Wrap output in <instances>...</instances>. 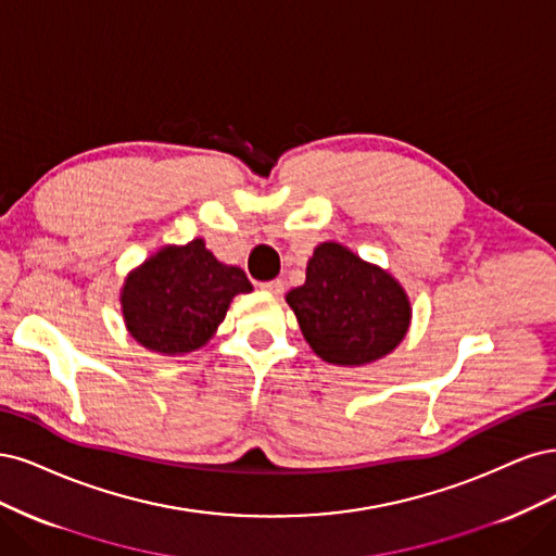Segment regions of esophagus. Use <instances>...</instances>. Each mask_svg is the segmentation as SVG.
<instances>
[{
    "label": "esophagus",
    "instance_id": "34e87169",
    "mask_svg": "<svg viewBox=\"0 0 556 556\" xmlns=\"http://www.w3.org/2000/svg\"><path fill=\"white\" fill-rule=\"evenodd\" d=\"M261 291L270 293V295H281L283 293V281L281 279H273V281H263Z\"/></svg>",
    "mask_w": 556,
    "mask_h": 556
}]
</instances>
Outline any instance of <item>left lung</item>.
I'll return each mask as SVG.
<instances>
[{"instance_id":"1","label":"left lung","mask_w":556,"mask_h":556,"mask_svg":"<svg viewBox=\"0 0 556 556\" xmlns=\"http://www.w3.org/2000/svg\"><path fill=\"white\" fill-rule=\"evenodd\" d=\"M302 337L330 365L363 367L400 346L410 326L404 286L339 242H320L307 279L286 293Z\"/></svg>"}]
</instances>
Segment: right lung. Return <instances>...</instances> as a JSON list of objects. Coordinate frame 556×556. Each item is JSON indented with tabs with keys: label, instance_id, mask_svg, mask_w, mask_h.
I'll list each match as a JSON object with an SVG mask.
<instances>
[{
	"label": "right lung",
	"instance_id": "1",
	"mask_svg": "<svg viewBox=\"0 0 556 556\" xmlns=\"http://www.w3.org/2000/svg\"><path fill=\"white\" fill-rule=\"evenodd\" d=\"M254 286L238 265L217 261L203 238L166 244L127 275L119 291L124 326L159 355H187L205 346L230 302Z\"/></svg>",
	"mask_w": 556,
	"mask_h": 556
}]
</instances>
